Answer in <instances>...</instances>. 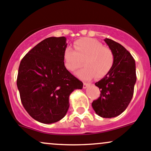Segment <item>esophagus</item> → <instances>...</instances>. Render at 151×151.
<instances>
[{
  "instance_id": "esophagus-1",
  "label": "esophagus",
  "mask_w": 151,
  "mask_h": 151,
  "mask_svg": "<svg viewBox=\"0 0 151 151\" xmlns=\"http://www.w3.org/2000/svg\"><path fill=\"white\" fill-rule=\"evenodd\" d=\"M88 86H89V84L88 83H83V88H86L87 87H88Z\"/></svg>"
}]
</instances>
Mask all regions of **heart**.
Returning <instances> with one entry per match:
<instances>
[{
  "label": "heart",
  "mask_w": 151,
  "mask_h": 151,
  "mask_svg": "<svg viewBox=\"0 0 151 151\" xmlns=\"http://www.w3.org/2000/svg\"><path fill=\"white\" fill-rule=\"evenodd\" d=\"M74 50L68 47L63 52L64 66L71 73L83 65L85 67L78 71L76 76L88 81L95 77L101 78L111 70L114 64V54L109 48L103 46L98 40L83 38L74 42Z\"/></svg>",
  "instance_id": "b5f03b06"
}]
</instances>
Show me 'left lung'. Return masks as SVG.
I'll return each instance as SVG.
<instances>
[{"label": "left lung", "instance_id": "1", "mask_svg": "<svg viewBox=\"0 0 151 151\" xmlns=\"http://www.w3.org/2000/svg\"><path fill=\"white\" fill-rule=\"evenodd\" d=\"M104 42L114 54V64L107 75L95 83L101 94L91 105L99 116L111 118L122 114L127 107L137 78L135 62L130 53L114 40L106 38Z\"/></svg>", "mask_w": 151, "mask_h": 151}]
</instances>
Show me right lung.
Instances as JSON below:
<instances>
[{
  "mask_svg": "<svg viewBox=\"0 0 151 151\" xmlns=\"http://www.w3.org/2000/svg\"><path fill=\"white\" fill-rule=\"evenodd\" d=\"M65 37H49L37 44L21 61L17 87L26 111L35 120L52 124L63 119L70 94L83 83L65 68Z\"/></svg>",
  "mask_w": 151,
  "mask_h": 151,
  "instance_id": "1",
  "label": "right lung"
}]
</instances>
